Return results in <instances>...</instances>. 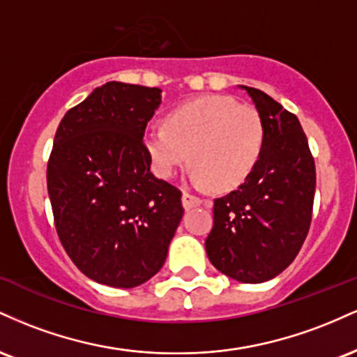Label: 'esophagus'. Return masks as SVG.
I'll return each mask as SVG.
<instances>
[{
    "instance_id": "34e87169",
    "label": "esophagus",
    "mask_w": 357,
    "mask_h": 357,
    "mask_svg": "<svg viewBox=\"0 0 357 357\" xmlns=\"http://www.w3.org/2000/svg\"><path fill=\"white\" fill-rule=\"evenodd\" d=\"M204 202L202 198H198V196L191 195V192L184 191L183 192V206L186 208V210H191V208H196L199 206V204H203Z\"/></svg>"
}]
</instances>
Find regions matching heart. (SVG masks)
Masks as SVG:
<instances>
[{
    "label": "heart",
    "instance_id": "heart-1",
    "mask_svg": "<svg viewBox=\"0 0 357 357\" xmlns=\"http://www.w3.org/2000/svg\"><path fill=\"white\" fill-rule=\"evenodd\" d=\"M264 119L255 107L227 96L199 97L179 105L162 127H151L144 146L155 174L171 178L192 165L191 181L218 191L240 186L260 159Z\"/></svg>",
    "mask_w": 357,
    "mask_h": 357
}]
</instances>
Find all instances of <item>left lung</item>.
I'll return each instance as SVG.
<instances>
[{
  "label": "left lung",
  "instance_id": "1",
  "mask_svg": "<svg viewBox=\"0 0 357 357\" xmlns=\"http://www.w3.org/2000/svg\"><path fill=\"white\" fill-rule=\"evenodd\" d=\"M241 89L264 119V149L248 178L215 199L204 247L221 273L260 284L292 264L309 233L315 165L298 119L261 90Z\"/></svg>",
  "mask_w": 357,
  "mask_h": 357
}]
</instances>
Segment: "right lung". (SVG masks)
Segmentation results:
<instances>
[{"mask_svg":"<svg viewBox=\"0 0 357 357\" xmlns=\"http://www.w3.org/2000/svg\"><path fill=\"white\" fill-rule=\"evenodd\" d=\"M161 89L107 82L61 119L47 186L59 238L84 275L132 289L165 265L181 191L151 173L144 130Z\"/></svg>","mask_w":357,"mask_h":357,"instance_id":"add662e5","label":"right lung"}]
</instances>
